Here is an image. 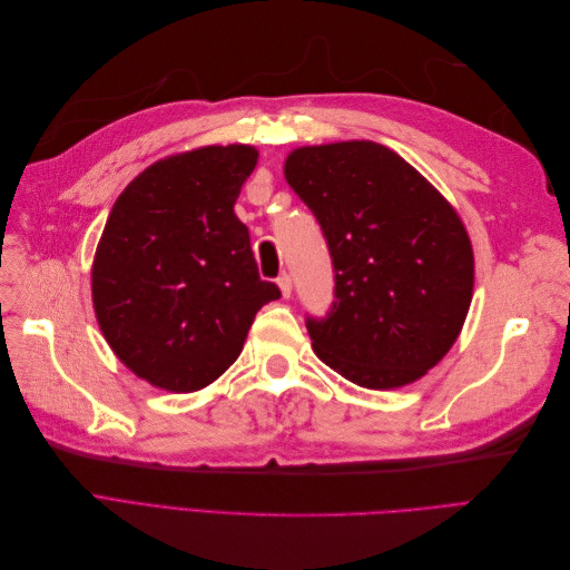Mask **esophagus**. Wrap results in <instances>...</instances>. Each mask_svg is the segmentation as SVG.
<instances>
[{"label": "esophagus", "instance_id": "1", "mask_svg": "<svg viewBox=\"0 0 570 570\" xmlns=\"http://www.w3.org/2000/svg\"><path fill=\"white\" fill-rule=\"evenodd\" d=\"M278 287H281V295H283L285 299L292 295V278H289L287 273L281 275V278H278Z\"/></svg>", "mask_w": 570, "mask_h": 570}]
</instances>
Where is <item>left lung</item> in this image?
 I'll list each match as a JSON object with an SVG mask.
<instances>
[{"label":"left lung","mask_w":570,"mask_h":570,"mask_svg":"<svg viewBox=\"0 0 570 570\" xmlns=\"http://www.w3.org/2000/svg\"><path fill=\"white\" fill-rule=\"evenodd\" d=\"M285 180L333 256L331 314L306 321L316 356L368 390L416 383L452 350L473 299L461 216L400 154L371 140L292 149Z\"/></svg>","instance_id":"obj_1"}]
</instances>
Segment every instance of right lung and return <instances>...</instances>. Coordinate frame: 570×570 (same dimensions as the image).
<instances>
[{"mask_svg": "<svg viewBox=\"0 0 570 570\" xmlns=\"http://www.w3.org/2000/svg\"><path fill=\"white\" fill-rule=\"evenodd\" d=\"M252 145H209L147 166L116 199L92 264V304L114 354L149 385L197 392L243 352L278 299L258 278L235 202Z\"/></svg>", "mask_w": 570, "mask_h": 570, "instance_id": "right-lung-1", "label": "right lung"}]
</instances>
